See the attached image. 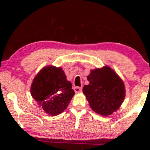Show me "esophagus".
<instances>
[{"label":"esophagus","mask_w":150,"mask_h":150,"mask_svg":"<svg viewBox=\"0 0 150 150\" xmlns=\"http://www.w3.org/2000/svg\"><path fill=\"white\" fill-rule=\"evenodd\" d=\"M82 87H74V91L75 93H81L82 91Z\"/></svg>","instance_id":"obj_1"}]
</instances>
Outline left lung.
Returning a JSON list of instances; mask_svg holds the SVG:
<instances>
[{"label": "left lung", "instance_id": "8db88e82", "mask_svg": "<svg viewBox=\"0 0 150 150\" xmlns=\"http://www.w3.org/2000/svg\"><path fill=\"white\" fill-rule=\"evenodd\" d=\"M89 84L85 85L83 93L95 112L108 116L120 107L125 98L123 81L108 65L91 70L87 76Z\"/></svg>", "mask_w": 150, "mask_h": 150}]
</instances>
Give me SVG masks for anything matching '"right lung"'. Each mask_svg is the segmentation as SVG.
<instances>
[{"label": "right lung", "mask_w": 150, "mask_h": 150, "mask_svg": "<svg viewBox=\"0 0 150 150\" xmlns=\"http://www.w3.org/2000/svg\"><path fill=\"white\" fill-rule=\"evenodd\" d=\"M31 95L47 115L57 116L69 105L75 92L62 67L47 65L35 75L30 88Z\"/></svg>", "instance_id": "1"}]
</instances>
